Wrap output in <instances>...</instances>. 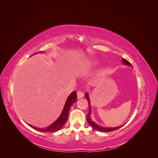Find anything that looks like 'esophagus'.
<instances>
[{"instance_id":"obj_1","label":"esophagus","mask_w":158,"mask_h":158,"mask_svg":"<svg viewBox=\"0 0 158 158\" xmlns=\"http://www.w3.org/2000/svg\"><path fill=\"white\" fill-rule=\"evenodd\" d=\"M84 98V93L82 92V91H79L77 93V98L78 99H81Z\"/></svg>"}]
</instances>
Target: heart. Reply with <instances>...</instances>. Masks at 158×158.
<instances>
[{
	"label": "heart",
	"instance_id": "1",
	"mask_svg": "<svg viewBox=\"0 0 158 158\" xmlns=\"http://www.w3.org/2000/svg\"><path fill=\"white\" fill-rule=\"evenodd\" d=\"M96 64V63H95V61L94 60H92L90 61L89 63H88L86 65H85L84 66V69H92V67H94V66Z\"/></svg>",
	"mask_w": 158,
	"mask_h": 158
}]
</instances>
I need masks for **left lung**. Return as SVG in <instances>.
Masks as SVG:
<instances>
[{"label":"left lung","instance_id":"obj_1","mask_svg":"<svg viewBox=\"0 0 158 158\" xmlns=\"http://www.w3.org/2000/svg\"><path fill=\"white\" fill-rule=\"evenodd\" d=\"M122 62L124 65L125 66H129L132 67V64L129 63L128 60H127L126 59L122 58ZM85 98L88 99V106H89V113L87 115V121L89 123V125L92 127L94 130L98 131L99 132H111L114 130H117V129H118L119 128L122 127L124 125H122L121 126L118 127H102L101 125H98L97 123H95L94 121H93V120L92 119V117H91V113H92V107H91V103H90V99H89V94L88 92L85 93Z\"/></svg>","mask_w":158,"mask_h":158}]
</instances>
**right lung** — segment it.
Wrapping results in <instances>:
<instances>
[{"label":"right lung","mask_w":158,"mask_h":158,"mask_svg":"<svg viewBox=\"0 0 158 158\" xmlns=\"http://www.w3.org/2000/svg\"><path fill=\"white\" fill-rule=\"evenodd\" d=\"M42 52V51L40 52ZM34 53L33 55L37 54ZM76 98H77V95H76V92L74 91V92H72L69 95V97L66 99V101L65 102L64 106L63 107V111L61 112V114H60V116L59 118L56 119V120L53 123H52L51 125L45 128H38L36 127H33L30 124H27L28 125L32 127L33 128L35 129V130L40 131V132H55L59 131L60 128H63V127L64 125V124L67 121L68 117H69V113L70 111V109L72 105H73L74 102L76 101Z\"/></svg>","instance_id":"right-lung-1"}]
</instances>
